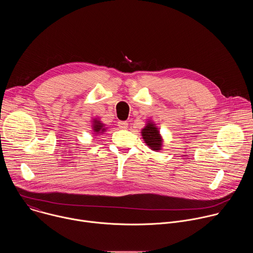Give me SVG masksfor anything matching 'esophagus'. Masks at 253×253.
<instances>
[{
  "label": "esophagus",
  "mask_w": 253,
  "mask_h": 253,
  "mask_svg": "<svg viewBox=\"0 0 253 253\" xmlns=\"http://www.w3.org/2000/svg\"><path fill=\"white\" fill-rule=\"evenodd\" d=\"M118 126H119L120 129H127L128 123L126 121H119L118 122Z\"/></svg>",
  "instance_id": "34e87169"
}]
</instances>
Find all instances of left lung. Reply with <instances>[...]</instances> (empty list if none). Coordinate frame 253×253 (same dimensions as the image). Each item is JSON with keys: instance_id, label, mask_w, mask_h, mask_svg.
I'll use <instances>...</instances> for the list:
<instances>
[{"instance_id": "8db88e82", "label": "left lung", "mask_w": 253, "mask_h": 253, "mask_svg": "<svg viewBox=\"0 0 253 253\" xmlns=\"http://www.w3.org/2000/svg\"><path fill=\"white\" fill-rule=\"evenodd\" d=\"M141 135L146 143V145L152 149L153 151L158 152L161 150L163 145V139L160 134L159 129L156 127V124H154L153 121H148L146 126L141 130Z\"/></svg>"}]
</instances>
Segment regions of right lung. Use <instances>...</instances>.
I'll list each match as a JSON object with an SVG mask.
<instances>
[{
    "mask_svg": "<svg viewBox=\"0 0 253 253\" xmlns=\"http://www.w3.org/2000/svg\"><path fill=\"white\" fill-rule=\"evenodd\" d=\"M106 125L105 124H103L98 118H95V119H93V121H92V130H93V134L94 135H101V134H103L105 131H106V129H107V127H105Z\"/></svg>",
    "mask_w": 253,
    "mask_h": 253,
    "instance_id": "right-lung-1",
    "label": "right lung"
}]
</instances>
